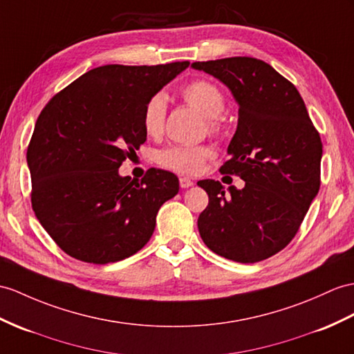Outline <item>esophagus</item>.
Wrapping results in <instances>:
<instances>
[{
    "mask_svg": "<svg viewBox=\"0 0 354 354\" xmlns=\"http://www.w3.org/2000/svg\"><path fill=\"white\" fill-rule=\"evenodd\" d=\"M178 182H180V187H182V189L191 187V186L194 185L192 180H191V178H187V177H180V178H178Z\"/></svg>",
    "mask_w": 354,
    "mask_h": 354,
    "instance_id": "esophagus-1",
    "label": "esophagus"
}]
</instances>
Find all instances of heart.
I'll use <instances>...</instances> for the list:
<instances>
[{
  "instance_id": "b5f03b06",
  "label": "heart",
  "mask_w": 354,
  "mask_h": 354,
  "mask_svg": "<svg viewBox=\"0 0 354 354\" xmlns=\"http://www.w3.org/2000/svg\"><path fill=\"white\" fill-rule=\"evenodd\" d=\"M182 97L207 118V126L212 132H221L225 122L222 112L225 109V96L216 84L209 80H195L182 88ZM167 97L156 93L147 100L142 111V127L149 136H159L165 127ZM214 158V149L209 144L200 145H171L158 153L159 165L180 174H198L205 160Z\"/></svg>"
}]
</instances>
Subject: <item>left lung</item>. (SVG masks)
Returning a JSON list of instances; mask_svg holds the SVG:
<instances>
[{"mask_svg": "<svg viewBox=\"0 0 354 354\" xmlns=\"http://www.w3.org/2000/svg\"><path fill=\"white\" fill-rule=\"evenodd\" d=\"M239 103L237 131L221 172L245 187L201 180L209 204L198 218L207 248L237 263H258L286 248L320 189L323 144L297 88L263 59L195 62Z\"/></svg>", "mask_w": 354, "mask_h": 354, "instance_id": "obj_1", "label": "left lung"}]
</instances>
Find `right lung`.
Returning a JSON list of instances; mask_svg holds the SVG:
<instances>
[{
	"instance_id": "obj_1",
	"label": "right lung",
	"mask_w": 354,
	"mask_h": 354,
	"mask_svg": "<svg viewBox=\"0 0 354 354\" xmlns=\"http://www.w3.org/2000/svg\"><path fill=\"white\" fill-rule=\"evenodd\" d=\"M189 62L91 68L41 109L27 150L31 205L41 227L76 260L108 264L149 242L178 178L150 168L141 182L118 168L147 141L145 103Z\"/></svg>"
}]
</instances>
